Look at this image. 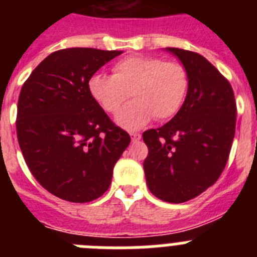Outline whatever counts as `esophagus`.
I'll return each instance as SVG.
<instances>
[{
  "mask_svg": "<svg viewBox=\"0 0 257 257\" xmlns=\"http://www.w3.org/2000/svg\"><path fill=\"white\" fill-rule=\"evenodd\" d=\"M140 139H142V135H140V134H138V133H133V134H131V140H133L134 143L139 142Z\"/></svg>",
  "mask_w": 257,
  "mask_h": 257,
  "instance_id": "obj_1",
  "label": "esophagus"
}]
</instances>
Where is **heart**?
Masks as SVG:
<instances>
[{
	"label": "heart",
	"instance_id": "heart-1",
	"mask_svg": "<svg viewBox=\"0 0 257 257\" xmlns=\"http://www.w3.org/2000/svg\"><path fill=\"white\" fill-rule=\"evenodd\" d=\"M88 90L108 114H117L133 96L135 101L118 114L117 122L126 130L136 131L154 117L165 121L178 114L189 91V76L176 61L131 56L113 67L112 77H91Z\"/></svg>",
	"mask_w": 257,
	"mask_h": 257
}]
</instances>
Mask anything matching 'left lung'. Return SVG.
<instances>
[{"instance_id": "obj_1", "label": "left lung", "mask_w": 257, "mask_h": 257, "mask_svg": "<svg viewBox=\"0 0 257 257\" xmlns=\"http://www.w3.org/2000/svg\"><path fill=\"white\" fill-rule=\"evenodd\" d=\"M189 76L184 105L171 121L143 134L152 194L169 203L196 198L216 183L234 139L237 105L228 79L197 52L166 47Z\"/></svg>"}]
</instances>
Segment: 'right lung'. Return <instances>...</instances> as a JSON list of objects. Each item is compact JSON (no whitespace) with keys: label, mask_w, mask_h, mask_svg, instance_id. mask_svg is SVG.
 I'll return each mask as SVG.
<instances>
[{"label":"right lung","mask_w":257,"mask_h":257,"mask_svg":"<svg viewBox=\"0 0 257 257\" xmlns=\"http://www.w3.org/2000/svg\"><path fill=\"white\" fill-rule=\"evenodd\" d=\"M122 51L72 47L52 52L22 87L17 135L36 180L76 203L108 190L130 135L115 126L88 90V81Z\"/></svg>","instance_id":"add662e5"}]
</instances>
